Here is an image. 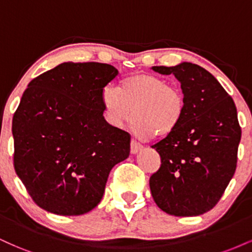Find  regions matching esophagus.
I'll list each match as a JSON object with an SVG mask.
<instances>
[{
  "mask_svg": "<svg viewBox=\"0 0 252 252\" xmlns=\"http://www.w3.org/2000/svg\"><path fill=\"white\" fill-rule=\"evenodd\" d=\"M141 149H142V144L131 140V143H130V152H131V154H137Z\"/></svg>",
  "mask_w": 252,
  "mask_h": 252,
  "instance_id": "obj_1",
  "label": "esophagus"
}]
</instances>
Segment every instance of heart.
<instances>
[{
    "label": "heart",
    "instance_id": "1",
    "mask_svg": "<svg viewBox=\"0 0 252 252\" xmlns=\"http://www.w3.org/2000/svg\"><path fill=\"white\" fill-rule=\"evenodd\" d=\"M100 102L104 118L114 128H122L132 110L131 129L141 137L170 134L181 122L186 105L180 89L148 73L124 78L118 89L106 86Z\"/></svg>",
    "mask_w": 252,
    "mask_h": 252
}]
</instances>
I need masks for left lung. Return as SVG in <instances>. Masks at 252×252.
Returning a JSON list of instances; mask_svg holds the SVG:
<instances>
[{
    "label": "left lung",
    "mask_w": 252,
    "mask_h": 252,
    "mask_svg": "<svg viewBox=\"0 0 252 252\" xmlns=\"http://www.w3.org/2000/svg\"><path fill=\"white\" fill-rule=\"evenodd\" d=\"M181 84L185 114L152 146L161 167L150 176L153 199L163 212L195 217L212 210L235 174L242 130L233 99L209 71L192 63L153 66Z\"/></svg>",
    "instance_id": "8db88e82"
}]
</instances>
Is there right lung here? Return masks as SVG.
Returning a JSON list of instances; mask_svg holds the SVG:
<instances>
[{"label":"right lung","mask_w":252,"mask_h":252,"mask_svg":"<svg viewBox=\"0 0 252 252\" xmlns=\"http://www.w3.org/2000/svg\"><path fill=\"white\" fill-rule=\"evenodd\" d=\"M109 63H63L28 84L13 117L14 167L33 200L80 216L102 200L109 173L130 154V135L103 116Z\"/></svg>","instance_id":"right-lung-1"}]
</instances>
